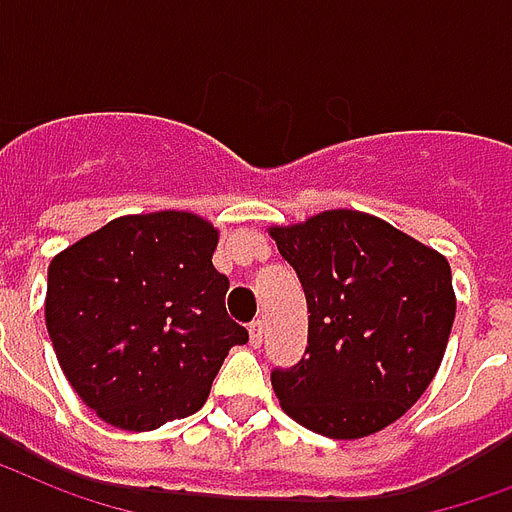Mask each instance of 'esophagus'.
Segmentation results:
<instances>
[{
  "label": "esophagus",
  "mask_w": 512,
  "mask_h": 512,
  "mask_svg": "<svg viewBox=\"0 0 512 512\" xmlns=\"http://www.w3.org/2000/svg\"><path fill=\"white\" fill-rule=\"evenodd\" d=\"M248 334H251L253 348H259L261 340H264V324H261V321H253V324L248 326Z\"/></svg>",
  "instance_id": "34e87169"
}]
</instances>
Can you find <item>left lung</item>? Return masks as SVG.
<instances>
[{
  "label": "left lung",
  "mask_w": 512,
  "mask_h": 512,
  "mask_svg": "<svg viewBox=\"0 0 512 512\" xmlns=\"http://www.w3.org/2000/svg\"><path fill=\"white\" fill-rule=\"evenodd\" d=\"M307 299V348L272 372L280 407L332 440H359L416 405L440 370L456 294L443 253L359 210L272 226Z\"/></svg>",
  "instance_id": "left-lung-1"
}]
</instances>
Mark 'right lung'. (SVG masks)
I'll return each mask as SVG.
<instances>
[{
  "instance_id": "add662e5",
  "label": "right lung",
  "mask_w": 512,
  "mask_h": 512,
  "mask_svg": "<svg viewBox=\"0 0 512 512\" xmlns=\"http://www.w3.org/2000/svg\"><path fill=\"white\" fill-rule=\"evenodd\" d=\"M218 229L183 210L124 215L53 256L45 324L69 386L96 416L151 432L205 405L248 332L226 315Z\"/></svg>"
}]
</instances>
